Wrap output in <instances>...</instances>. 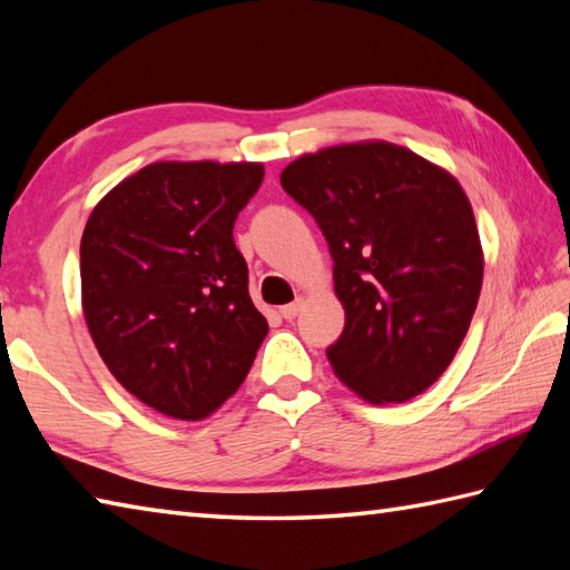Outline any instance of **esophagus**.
<instances>
[{"label":"esophagus","instance_id":"34e87169","mask_svg":"<svg viewBox=\"0 0 570 570\" xmlns=\"http://www.w3.org/2000/svg\"><path fill=\"white\" fill-rule=\"evenodd\" d=\"M301 308H304V298H296L294 304H288V306H282V316L286 318V321H294L298 313H301Z\"/></svg>","mask_w":570,"mask_h":570}]
</instances>
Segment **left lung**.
I'll return each instance as SVG.
<instances>
[{
  "label": "left lung",
  "instance_id": "8db88e82",
  "mask_svg": "<svg viewBox=\"0 0 570 570\" xmlns=\"http://www.w3.org/2000/svg\"><path fill=\"white\" fill-rule=\"evenodd\" d=\"M282 188L313 215L335 262L345 328L325 350L333 372L372 404L429 390L463 343L482 288L465 190L390 141L301 156Z\"/></svg>",
  "mask_w": 570,
  "mask_h": 570
}]
</instances>
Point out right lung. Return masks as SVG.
Instances as JSON below:
<instances>
[{
    "label": "right lung",
    "mask_w": 570,
    "mask_h": 570,
    "mask_svg": "<svg viewBox=\"0 0 570 570\" xmlns=\"http://www.w3.org/2000/svg\"><path fill=\"white\" fill-rule=\"evenodd\" d=\"M262 178V164L156 161L107 193L85 225L92 343L115 380L164 416H210L269 333L233 239Z\"/></svg>",
    "instance_id": "right-lung-1"
}]
</instances>
